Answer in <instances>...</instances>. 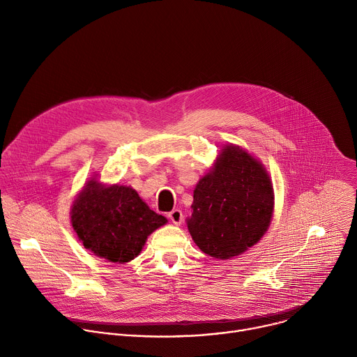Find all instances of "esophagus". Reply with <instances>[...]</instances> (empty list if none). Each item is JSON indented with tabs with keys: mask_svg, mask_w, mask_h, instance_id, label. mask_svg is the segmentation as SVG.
<instances>
[{
	"mask_svg": "<svg viewBox=\"0 0 357 357\" xmlns=\"http://www.w3.org/2000/svg\"><path fill=\"white\" fill-rule=\"evenodd\" d=\"M168 218L171 219V222H172L174 225L178 226V225H181L182 220H183V213H182L179 209H174L172 212H169Z\"/></svg>",
	"mask_w": 357,
	"mask_h": 357,
	"instance_id": "1",
	"label": "esophagus"
}]
</instances>
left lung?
Returning <instances> with one entry per match:
<instances>
[{"instance_id":"8db88e82","label":"left lung","mask_w":357,"mask_h":357,"mask_svg":"<svg viewBox=\"0 0 357 357\" xmlns=\"http://www.w3.org/2000/svg\"><path fill=\"white\" fill-rule=\"evenodd\" d=\"M188 230L211 257L229 260L260 241L274 211L273 183L264 165L238 145H225L195 190Z\"/></svg>"}]
</instances>
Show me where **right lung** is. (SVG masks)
Returning <instances> with one entry per match:
<instances>
[{
    "label": "right lung",
    "mask_w": 357,
    "mask_h": 357,
    "mask_svg": "<svg viewBox=\"0 0 357 357\" xmlns=\"http://www.w3.org/2000/svg\"><path fill=\"white\" fill-rule=\"evenodd\" d=\"M70 222L84 248L124 264L134 260L146 237L168 220L151 211L132 188L106 186L91 178L73 202Z\"/></svg>",
    "instance_id": "1"
}]
</instances>
